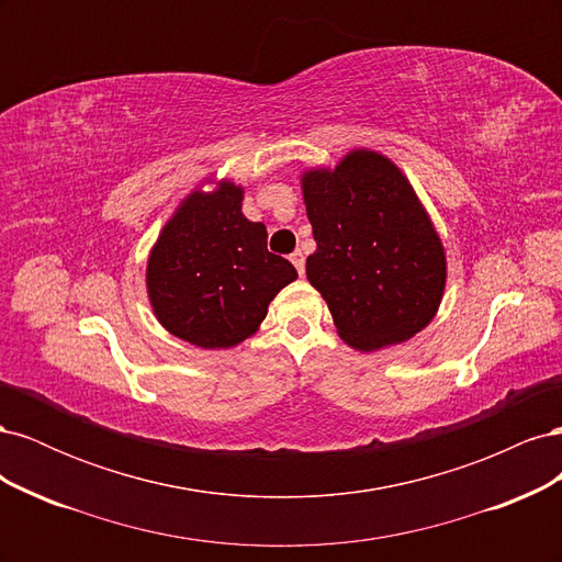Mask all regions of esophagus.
Here are the masks:
<instances>
[{
  "mask_svg": "<svg viewBox=\"0 0 562 562\" xmlns=\"http://www.w3.org/2000/svg\"><path fill=\"white\" fill-rule=\"evenodd\" d=\"M291 262L295 265V269H297V274L302 277V274H304V255H302L300 250H295V252L291 255Z\"/></svg>",
  "mask_w": 562,
  "mask_h": 562,
  "instance_id": "esophagus-1",
  "label": "esophagus"
}]
</instances>
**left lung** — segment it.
I'll list each match as a JSON object with an SVG mask.
<instances>
[{
	"label": "left lung",
	"instance_id": "left-lung-1",
	"mask_svg": "<svg viewBox=\"0 0 562 562\" xmlns=\"http://www.w3.org/2000/svg\"><path fill=\"white\" fill-rule=\"evenodd\" d=\"M300 187L316 241L307 279L339 339L370 353L427 328L446 293L448 260L401 168L353 147L333 168H304Z\"/></svg>",
	"mask_w": 562,
	"mask_h": 562
}]
</instances>
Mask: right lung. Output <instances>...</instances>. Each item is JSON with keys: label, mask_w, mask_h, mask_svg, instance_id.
Instances as JSON below:
<instances>
[{"label": "right lung", "mask_w": 562, "mask_h": 562, "mask_svg": "<svg viewBox=\"0 0 562 562\" xmlns=\"http://www.w3.org/2000/svg\"><path fill=\"white\" fill-rule=\"evenodd\" d=\"M212 184L211 191L202 187ZM244 184L206 178L166 220L145 285L161 326L201 349H232L260 330L269 302L297 279L267 250V227L241 211Z\"/></svg>", "instance_id": "right-lung-1"}]
</instances>
